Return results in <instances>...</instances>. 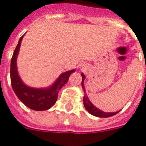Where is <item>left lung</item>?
<instances>
[{
  "label": "left lung",
  "mask_w": 146,
  "mask_h": 146,
  "mask_svg": "<svg viewBox=\"0 0 146 146\" xmlns=\"http://www.w3.org/2000/svg\"><path fill=\"white\" fill-rule=\"evenodd\" d=\"M81 76H82V82H81V86H82V88L84 90V99H83V102H84V105L85 108L87 109V111L91 114L92 115H94L96 117H111L113 115H115L116 114L119 112L120 111H116V112H105L103 111L100 110L98 108H96L94 105L90 102V100H89V98L87 96V94L86 93V90H85L84 87V79H85V75L83 73H81Z\"/></svg>",
  "instance_id": "left-lung-1"
}]
</instances>
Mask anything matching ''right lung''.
<instances>
[{"label":"right lung","mask_w":146,"mask_h":146,"mask_svg":"<svg viewBox=\"0 0 146 146\" xmlns=\"http://www.w3.org/2000/svg\"><path fill=\"white\" fill-rule=\"evenodd\" d=\"M23 37L24 35L19 40L11 59L10 79L13 90L21 102L29 108L35 111L47 110L56 103L59 90L68 82L70 75L74 72L75 69L61 74L53 84L48 87L34 88L27 86L20 78L16 65V59Z\"/></svg>","instance_id":"obj_1"}]
</instances>
